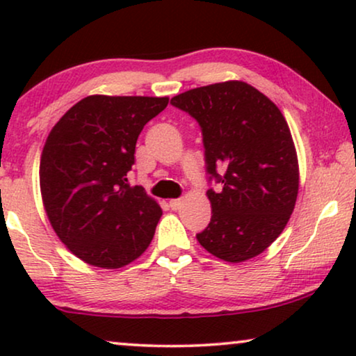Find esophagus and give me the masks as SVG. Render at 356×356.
I'll list each match as a JSON object with an SVG mask.
<instances>
[{
    "mask_svg": "<svg viewBox=\"0 0 356 356\" xmlns=\"http://www.w3.org/2000/svg\"><path fill=\"white\" fill-rule=\"evenodd\" d=\"M181 199H172V201H170V207L173 209V211H177V209H179V206H181Z\"/></svg>",
    "mask_w": 356,
    "mask_h": 356,
    "instance_id": "esophagus-1",
    "label": "esophagus"
}]
</instances>
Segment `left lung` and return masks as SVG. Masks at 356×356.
I'll return each instance as SVG.
<instances>
[{"label":"left lung","instance_id":"8db88e82","mask_svg":"<svg viewBox=\"0 0 356 356\" xmlns=\"http://www.w3.org/2000/svg\"><path fill=\"white\" fill-rule=\"evenodd\" d=\"M197 121L212 206L196 238L218 259L243 262L261 254L284 232L298 196V159L284 115L241 81L183 92L170 102Z\"/></svg>","mask_w":356,"mask_h":356}]
</instances>
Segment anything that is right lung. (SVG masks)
Here are the masks:
<instances>
[{
	"label": "right lung",
	"mask_w": 356,
	"mask_h": 356,
	"mask_svg": "<svg viewBox=\"0 0 356 356\" xmlns=\"http://www.w3.org/2000/svg\"><path fill=\"white\" fill-rule=\"evenodd\" d=\"M168 97L90 95L63 115L40 159V191L53 230L87 264L120 269L152 241L162 209L129 186L140 131Z\"/></svg>",
	"instance_id": "add662e5"
}]
</instances>
